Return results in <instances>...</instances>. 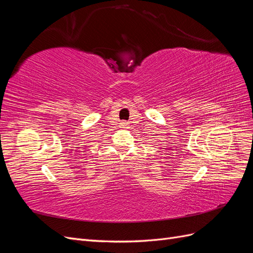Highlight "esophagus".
Wrapping results in <instances>:
<instances>
[{
  "mask_svg": "<svg viewBox=\"0 0 253 253\" xmlns=\"http://www.w3.org/2000/svg\"><path fill=\"white\" fill-rule=\"evenodd\" d=\"M121 126H122V127H126L127 125L126 124V122H124V124H121Z\"/></svg>",
  "mask_w": 253,
  "mask_h": 253,
  "instance_id": "1",
  "label": "esophagus"
}]
</instances>
